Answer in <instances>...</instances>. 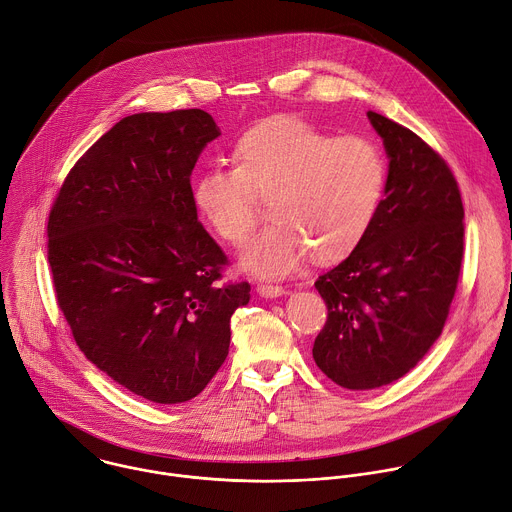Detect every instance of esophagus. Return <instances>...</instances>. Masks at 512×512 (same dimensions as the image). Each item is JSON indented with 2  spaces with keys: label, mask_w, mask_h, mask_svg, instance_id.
Segmentation results:
<instances>
[{
  "label": "esophagus",
  "mask_w": 512,
  "mask_h": 512,
  "mask_svg": "<svg viewBox=\"0 0 512 512\" xmlns=\"http://www.w3.org/2000/svg\"><path fill=\"white\" fill-rule=\"evenodd\" d=\"M256 292L262 296V298H278L284 294V288L278 286V284H258Z\"/></svg>",
  "instance_id": "34e87169"
}]
</instances>
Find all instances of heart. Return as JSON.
Segmentation results:
<instances>
[{
	"mask_svg": "<svg viewBox=\"0 0 512 512\" xmlns=\"http://www.w3.org/2000/svg\"><path fill=\"white\" fill-rule=\"evenodd\" d=\"M236 167L212 165L193 181V203L218 238L240 246L268 197L272 222L246 246L242 268L284 276L306 254H349L371 230L385 191V161L363 137H331L300 119H274L234 145Z\"/></svg>",
	"mask_w": 512,
	"mask_h": 512,
	"instance_id": "b5f03b06",
	"label": "heart"
}]
</instances>
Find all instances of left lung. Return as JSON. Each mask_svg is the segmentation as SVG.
I'll return each mask as SVG.
<instances>
[{
	"instance_id": "left-lung-1",
	"label": "left lung",
	"mask_w": 512,
	"mask_h": 512,
	"mask_svg": "<svg viewBox=\"0 0 512 512\" xmlns=\"http://www.w3.org/2000/svg\"><path fill=\"white\" fill-rule=\"evenodd\" d=\"M389 159L385 199L367 236L315 286L327 323L313 357L337 385H387L442 335L464 250V208L446 161L416 133L367 113Z\"/></svg>"
}]
</instances>
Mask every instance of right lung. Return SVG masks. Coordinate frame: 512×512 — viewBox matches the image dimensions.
Returning a JSON list of instances; mask_svg holds the SVG:
<instances>
[{"mask_svg":"<svg viewBox=\"0 0 512 512\" xmlns=\"http://www.w3.org/2000/svg\"><path fill=\"white\" fill-rule=\"evenodd\" d=\"M220 135L199 109L125 117L78 159L50 212L48 260L76 345L153 403L206 389L250 300L248 282H218L228 260L189 183Z\"/></svg>","mask_w":512,"mask_h":512,"instance_id":"right-lung-1","label":"right lung"}]
</instances>
